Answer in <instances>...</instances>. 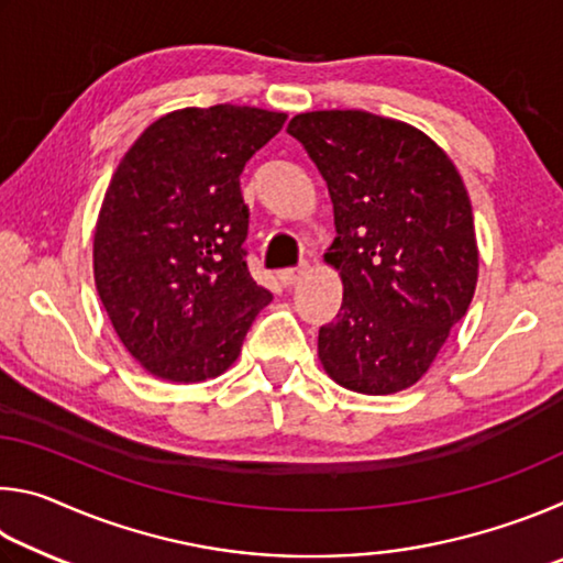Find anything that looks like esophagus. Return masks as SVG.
Segmentation results:
<instances>
[{"mask_svg":"<svg viewBox=\"0 0 563 563\" xmlns=\"http://www.w3.org/2000/svg\"><path fill=\"white\" fill-rule=\"evenodd\" d=\"M310 273V265L308 263H300L298 265V268H288V271H280L278 273V278H280V283L283 285H288V288H290V285H295V283H300L302 278H305V275H308Z\"/></svg>","mask_w":563,"mask_h":563,"instance_id":"obj_1","label":"esophagus"}]
</instances>
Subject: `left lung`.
<instances>
[{
    "label": "left lung",
    "instance_id": "left-lung-1",
    "mask_svg": "<svg viewBox=\"0 0 563 563\" xmlns=\"http://www.w3.org/2000/svg\"><path fill=\"white\" fill-rule=\"evenodd\" d=\"M325 178L335 233L325 263L342 305L318 355L362 395L412 387L464 318L479 275L472 203L460 170L405 121L367 111H308L288 123Z\"/></svg>",
    "mask_w": 563,
    "mask_h": 563
}]
</instances>
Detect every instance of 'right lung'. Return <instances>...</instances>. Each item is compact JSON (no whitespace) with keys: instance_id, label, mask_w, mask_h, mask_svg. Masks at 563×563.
Wrapping results in <instances>:
<instances>
[{"instance_id":"add662e5","label":"right lung","mask_w":563,"mask_h":563,"mask_svg":"<svg viewBox=\"0 0 563 563\" xmlns=\"http://www.w3.org/2000/svg\"><path fill=\"white\" fill-rule=\"evenodd\" d=\"M285 119L233 103L170 111L113 170L93 231V280L123 347L158 379L223 375L273 300L245 265L241 174Z\"/></svg>"}]
</instances>
